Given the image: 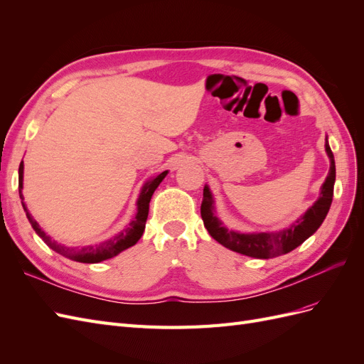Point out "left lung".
Segmentation results:
<instances>
[{"instance_id":"obj_1","label":"left lung","mask_w":364,"mask_h":364,"mask_svg":"<svg viewBox=\"0 0 364 364\" xmlns=\"http://www.w3.org/2000/svg\"><path fill=\"white\" fill-rule=\"evenodd\" d=\"M325 151L329 158V171L321 186L318 199L313 203V206L306 209L305 214L294 220L290 226L272 230V232L270 230H267V232H240V230L228 229L222 220L215 215L214 196L209 186L205 185L200 214L209 235L230 250L259 259L279 257L301 246L306 238H310L321 228L333 202L336 162L331 147L328 144V136L325 138Z\"/></svg>"}]
</instances>
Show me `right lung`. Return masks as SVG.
<instances>
[{
    "label": "right lung",
    "mask_w": 364,
    "mask_h": 364,
    "mask_svg": "<svg viewBox=\"0 0 364 364\" xmlns=\"http://www.w3.org/2000/svg\"><path fill=\"white\" fill-rule=\"evenodd\" d=\"M167 174H168V170H165V171L159 173L158 176H155V178L149 179L144 185H142V188L138 196V200H136V214L134 218L130 220V223L123 230H121V232H118L112 238L105 240V241H102V243L92 245V246L68 247L65 245H60L56 240H53L50 235H47L46 230H43L36 220L33 218V215L28 213V209L24 203V196H23V181H24V162L23 161H21V164H19V199H21V203H23V208H24L26 215L28 218L31 228L36 230V234L43 240V243H46L50 249L60 253V255H63L65 258H70L77 262L95 264V262H102L109 258H114L118 255V253H121L123 250L135 246L138 243V240L142 237V232H144V229H146V222H147V215H149V205L151 200V196Z\"/></svg>",
    "instance_id": "add662e5"
}]
</instances>
